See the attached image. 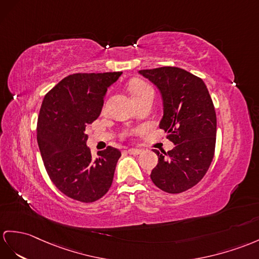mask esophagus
<instances>
[{
    "instance_id": "34e87169",
    "label": "esophagus",
    "mask_w": 259,
    "mask_h": 259,
    "mask_svg": "<svg viewBox=\"0 0 259 259\" xmlns=\"http://www.w3.org/2000/svg\"><path fill=\"white\" fill-rule=\"evenodd\" d=\"M126 153H128L130 155H134V156H136V155H140V154H142V150H140V149H135V148H130V149L126 150Z\"/></svg>"
}]
</instances>
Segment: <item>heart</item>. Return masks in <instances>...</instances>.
Instances as JSON below:
<instances>
[{
  "instance_id": "heart-1",
  "label": "heart",
  "mask_w": 259,
  "mask_h": 259,
  "mask_svg": "<svg viewBox=\"0 0 259 259\" xmlns=\"http://www.w3.org/2000/svg\"><path fill=\"white\" fill-rule=\"evenodd\" d=\"M150 91H153V89H151L146 82L142 80H134L130 84V92L135 101L140 100L145 94H147Z\"/></svg>"
}]
</instances>
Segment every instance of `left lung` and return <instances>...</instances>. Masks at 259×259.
<instances>
[{
    "instance_id": "8db88e82",
    "label": "left lung",
    "mask_w": 259,
    "mask_h": 259,
    "mask_svg": "<svg viewBox=\"0 0 259 259\" xmlns=\"http://www.w3.org/2000/svg\"><path fill=\"white\" fill-rule=\"evenodd\" d=\"M158 88L163 104L159 127L175 147L162 154L150 174L155 186L180 193L204 177L215 150L217 114L203 80L184 69L161 67L140 70Z\"/></svg>"
}]
</instances>
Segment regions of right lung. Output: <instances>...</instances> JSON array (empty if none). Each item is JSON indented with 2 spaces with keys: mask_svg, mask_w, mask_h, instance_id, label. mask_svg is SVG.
Returning a JSON list of instances; mask_svg holds the SVG:
<instances>
[{
  "mask_svg": "<svg viewBox=\"0 0 259 259\" xmlns=\"http://www.w3.org/2000/svg\"><path fill=\"white\" fill-rule=\"evenodd\" d=\"M122 72L74 73L44 98L37 143L53 184L67 197L90 203L111 188L121 151L108 146L92 158L85 126L99 117L108 88Z\"/></svg>",
  "mask_w": 259,
  "mask_h": 259,
  "instance_id": "obj_1",
  "label": "right lung"
}]
</instances>
